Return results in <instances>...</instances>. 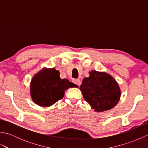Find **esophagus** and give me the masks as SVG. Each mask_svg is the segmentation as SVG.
Here are the masks:
<instances>
[{"label": "esophagus", "mask_w": 148, "mask_h": 148, "mask_svg": "<svg viewBox=\"0 0 148 148\" xmlns=\"http://www.w3.org/2000/svg\"><path fill=\"white\" fill-rule=\"evenodd\" d=\"M72 82H73L75 84H76V85L79 86L81 85V81L79 79H72Z\"/></svg>", "instance_id": "1"}]
</instances>
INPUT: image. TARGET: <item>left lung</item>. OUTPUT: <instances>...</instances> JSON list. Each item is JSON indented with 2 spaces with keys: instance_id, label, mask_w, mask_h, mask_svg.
<instances>
[{
  "instance_id": "8db88e82",
  "label": "left lung",
  "mask_w": 148,
  "mask_h": 148,
  "mask_svg": "<svg viewBox=\"0 0 148 148\" xmlns=\"http://www.w3.org/2000/svg\"><path fill=\"white\" fill-rule=\"evenodd\" d=\"M89 74L90 76L84 78L79 87L84 100L95 112L114 108L121 97L118 83L104 72L92 71Z\"/></svg>"
}]
</instances>
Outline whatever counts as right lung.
<instances>
[{
	"label": "right lung",
	"mask_w": 148,
	"mask_h": 148,
	"mask_svg": "<svg viewBox=\"0 0 148 148\" xmlns=\"http://www.w3.org/2000/svg\"><path fill=\"white\" fill-rule=\"evenodd\" d=\"M78 87L67 79H61L60 72L55 68H45L31 80L30 95L33 102L42 107H49L62 99L65 91Z\"/></svg>",
	"instance_id": "1"
}]
</instances>
